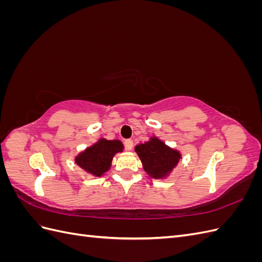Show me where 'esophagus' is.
I'll return each instance as SVG.
<instances>
[{"label": "esophagus", "instance_id": "esophagus-1", "mask_svg": "<svg viewBox=\"0 0 262 262\" xmlns=\"http://www.w3.org/2000/svg\"><path fill=\"white\" fill-rule=\"evenodd\" d=\"M124 146H125V148L128 149V150H131L132 148H133V142L131 141V140H125L124 142Z\"/></svg>", "mask_w": 262, "mask_h": 262}]
</instances>
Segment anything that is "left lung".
<instances>
[{
	"instance_id": "1",
	"label": "left lung",
	"mask_w": 262,
	"mask_h": 262,
	"mask_svg": "<svg viewBox=\"0 0 262 262\" xmlns=\"http://www.w3.org/2000/svg\"><path fill=\"white\" fill-rule=\"evenodd\" d=\"M134 149L143 165V169L154 179L167 177L181 158V154L177 149L167 146L156 137L137 145Z\"/></svg>"
}]
</instances>
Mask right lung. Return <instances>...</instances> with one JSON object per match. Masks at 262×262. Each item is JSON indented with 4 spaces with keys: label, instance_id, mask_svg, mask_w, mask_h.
I'll list each match as a JSON object with an SVG mask.
<instances>
[{
    "label": "right lung",
    "instance_id": "right-lung-1",
    "mask_svg": "<svg viewBox=\"0 0 262 262\" xmlns=\"http://www.w3.org/2000/svg\"><path fill=\"white\" fill-rule=\"evenodd\" d=\"M122 150L121 141L99 139L96 143L78 154L75 157V163L91 175L100 177L110 169L114 156Z\"/></svg>",
    "mask_w": 262,
    "mask_h": 262
}]
</instances>
